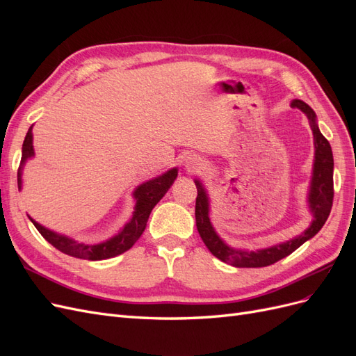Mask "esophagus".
Wrapping results in <instances>:
<instances>
[{
  "label": "esophagus",
  "mask_w": 356,
  "mask_h": 356,
  "mask_svg": "<svg viewBox=\"0 0 356 356\" xmlns=\"http://www.w3.org/2000/svg\"><path fill=\"white\" fill-rule=\"evenodd\" d=\"M202 159L197 154H190L186 161H184V166L188 172H196L197 169L202 168Z\"/></svg>",
  "instance_id": "obj_1"
}]
</instances>
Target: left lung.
I'll return each instance as SVG.
<instances>
[{
  "mask_svg": "<svg viewBox=\"0 0 356 356\" xmlns=\"http://www.w3.org/2000/svg\"><path fill=\"white\" fill-rule=\"evenodd\" d=\"M293 108L303 111L309 122L312 132H314L315 139V161H314V174H312L310 181V190H309V208L312 215H314V221L309 225V229L305 230L297 238L291 239L288 242L279 243L270 248H264V250L258 251H242L234 250V248L225 243L217 232L213 230L211 220H209V199L204 190L203 184L199 179H195L196 188H197V197H196V225L197 232L200 234L202 241L207 245L208 250L215 255L218 260L229 263L234 267H266L270 266L279 260H282L291 252H294L297 248H300L306 241H309L322 229L325 224L328 215L332 207V197H334V187H332V170H334V160L331 145L325 139V136L321 134L319 127L316 124V114L310 108V106L300 101L294 99L291 102Z\"/></svg>",
  "mask_w": 356,
  "mask_h": 356,
  "instance_id": "8db88e82",
  "label": "left lung"
}]
</instances>
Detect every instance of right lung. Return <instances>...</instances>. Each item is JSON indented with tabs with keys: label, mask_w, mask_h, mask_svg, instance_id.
Segmentation results:
<instances>
[{
	"label": "right lung",
	"mask_w": 356,
	"mask_h": 356,
	"mask_svg": "<svg viewBox=\"0 0 356 356\" xmlns=\"http://www.w3.org/2000/svg\"><path fill=\"white\" fill-rule=\"evenodd\" d=\"M31 157H34V147H32V126L28 129V134L25 136V141L22 145V160H20V166L17 169L19 190L22 188L24 166L26 163V160ZM177 177H178V169L174 168L165 172L163 175L149 179L144 182V184L139 186L134 191L136 204H135V211L131 221L124 225L122 232H118V234L113 236L111 239L101 243H95V245L80 243L77 241L68 238V236H63L46 229L44 225L38 224L31 217L29 220L35 225V229L41 233L42 238L55 246L60 252L75 258H83V260H92V261L106 260V258H113L115 255L126 252L135 245V242L139 239V236H141L143 232L145 230L149 213H152L153 208L160 202V199L166 195V191L170 188L172 184H174Z\"/></svg>",
	"instance_id": "add662e5"
}]
</instances>
